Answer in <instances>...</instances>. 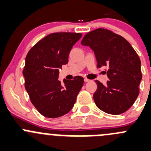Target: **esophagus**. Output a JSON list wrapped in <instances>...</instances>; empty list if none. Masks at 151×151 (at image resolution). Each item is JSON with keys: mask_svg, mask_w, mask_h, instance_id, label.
<instances>
[{"mask_svg": "<svg viewBox=\"0 0 151 151\" xmlns=\"http://www.w3.org/2000/svg\"><path fill=\"white\" fill-rule=\"evenodd\" d=\"M84 81L85 82H89V81H90V80H89V79H88V78H84Z\"/></svg>", "mask_w": 151, "mask_h": 151, "instance_id": "1", "label": "esophagus"}]
</instances>
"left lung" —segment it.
<instances>
[{
    "instance_id": "8db88e82",
    "label": "left lung",
    "mask_w": 151,
    "mask_h": 151,
    "mask_svg": "<svg viewBox=\"0 0 151 151\" xmlns=\"http://www.w3.org/2000/svg\"><path fill=\"white\" fill-rule=\"evenodd\" d=\"M81 45L95 53L98 68L106 66L109 81L103 84L96 80L93 95L95 104L103 111L120 114L131 107L139 93L141 61L130 43L109 30L98 28L83 37Z\"/></svg>"
}]
</instances>
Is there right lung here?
I'll return each mask as SVG.
<instances>
[{
    "instance_id": "right-lung-1",
    "label": "right lung",
    "mask_w": 151,
    "mask_h": 151,
    "mask_svg": "<svg viewBox=\"0 0 151 151\" xmlns=\"http://www.w3.org/2000/svg\"><path fill=\"white\" fill-rule=\"evenodd\" d=\"M81 34L59 32L40 40L25 57L23 74L25 88L37 111L49 118L62 117L69 112L83 84L81 76L73 80L59 81V69L68 62L73 46Z\"/></svg>"
}]
</instances>
